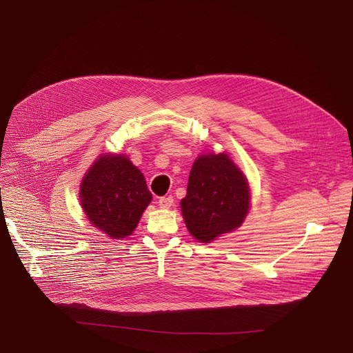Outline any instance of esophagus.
<instances>
[{"instance_id": "34e87169", "label": "esophagus", "mask_w": 353, "mask_h": 353, "mask_svg": "<svg viewBox=\"0 0 353 353\" xmlns=\"http://www.w3.org/2000/svg\"><path fill=\"white\" fill-rule=\"evenodd\" d=\"M158 204H159L161 208L168 210V208H170V207L173 205V196H172V195H169V196H161L159 201H158Z\"/></svg>"}]
</instances>
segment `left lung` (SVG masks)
<instances>
[{
  "label": "left lung",
  "instance_id": "1",
  "mask_svg": "<svg viewBox=\"0 0 353 353\" xmlns=\"http://www.w3.org/2000/svg\"><path fill=\"white\" fill-rule=\"evenodd\" d=\"M250 205L244 174L226 154L199 157L190 172L181 212L188 232L201 243H210L234 230Z\"/></svg>",
  "mask_w": 353,
  "mask_h": 353
}]
</instances>
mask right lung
<instances>
[{"mask_svg":"<svg viewBox=\"0 0 353 353\" xmlns=\"http://www.w3.org/2000/svg\"><path fill=\"white\" fill-rule=\"evenodd\" d=\"M79 194L92 225L113 239L131 234L152 199L143 174L124 155L100 157L85 174Z\"/></svg>","mask_w":353,"mask_h":353,"instance_id":"right-lung-1","label":"right lung"}]
</instances>
